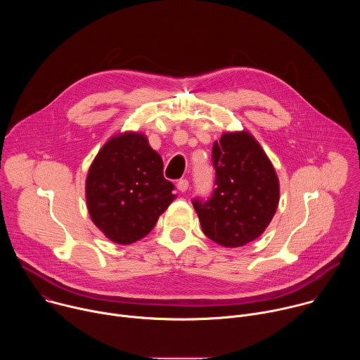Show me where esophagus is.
I'll return each instance as SVG.
<instances>
[{
    "mask_svg": "<svg viewBox=\"0 0 360 360\" xmlns=\"http://www.w3.org/2000/svg\"><path fill=\"white\" fill-rule=\"evenodd\" d=\"M176 188H178V191H179V192H186V191H188V188H189V182H188V179H179V181H178V184H176Z\"/></svg>",
    "mask_w": 360,
    "mask_h": 360,
    "instance_id": "1",
    "label": "esophagus"
}]
</instances>
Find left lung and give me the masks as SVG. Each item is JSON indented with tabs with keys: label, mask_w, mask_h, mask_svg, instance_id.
<instances>
[{
	"label": "left lung",
	"mask_w": 360,
	"mask_h": 360,
	"mask_svg": "<svg viewBox=\"0 0 360 360\" xmlns=\"http://www.w3.org/2000/svg\"><path fill=\"white\" fill-rule=\"evenodd\" d=\"M217 188L210 200L195 199L203 233L225 248H239L259 238L279 203L276 171L249 131L224 132L214 142Z\"/></svg>",
	"instance_id": "1"
}]
</instances>
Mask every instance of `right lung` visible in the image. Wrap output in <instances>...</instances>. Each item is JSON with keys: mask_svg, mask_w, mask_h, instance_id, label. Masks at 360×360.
Segmentation results:
<instances>
[{"mask_svg": "<svg viewBox=\"0 0 360 360\" xmlns=\"http://www.w3.org/2000/svg\"><path fill=\"white\" fill-rule=\"evenodd\" d=\"M164 162L142 132L111 136L94 158L85 198L95 226L110 240L131 245L145 238L175 199Z\"/></svg>", "mask_w": 360, "mask_h": 360, "instance_id": "right-lung-1", "label": "right lung"}]
</instances>
